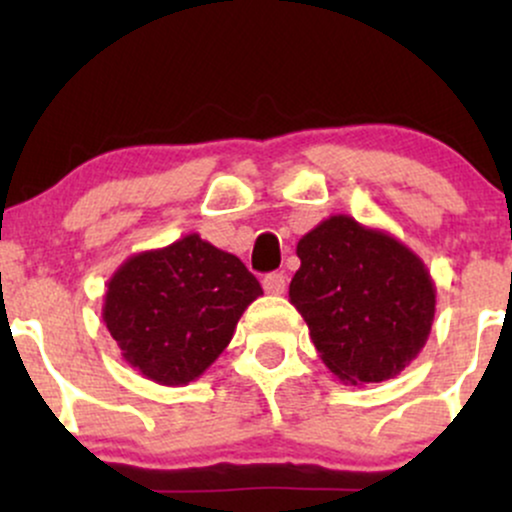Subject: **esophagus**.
<instances>
[{"label": "esophagus", "mask_w": 512, "mask_h": 512, "mask_svg": "<svg viewBox=\"0 0 512 512\" xmlns=\"http://www.w3.org/2000/svg\"><path fill=\"white\" fill-rule=\"evenodd\" d=\"M262 286H264V291L272 293V296H279V293H284V289H286V276L279 272L267 274L262 279Z\"/></svg>", "instance_id": "esophagus-1"}]
</instances>
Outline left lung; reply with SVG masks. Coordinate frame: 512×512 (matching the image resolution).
<instances>
[{"instance_id":"1","label":"left lung","mask_w":512,"mask_h":512,"mask_svg":"<svg viewBox=\"0 0 512 512\" xmlns=\"http://www.w3.org/2000/svg\"><path fill=\"white\" fill-rule=\"evenodd\" d=\"M289 298L322 363L351 385L395 378L419 356L436 315V284L402 240L337 214L298 240Z\"/></svg>"}]
</instances>
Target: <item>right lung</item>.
<instances>
[{"instance_id":"1","label":"right lung","mask_w":512,"mask_h":512,"mask_svg":"<svg viewBox=\"0 0 512 512\" xmlns=\"http://www.w3.org/2000/svg\"><path fill=\"white\" fill-rule=\"evenodd\" d=\"M257 296L260 281L236 255L187 233L117 267L103 322L122 358L146 380L182 387L221 356Z\"/></svg>"}]
</instances>
